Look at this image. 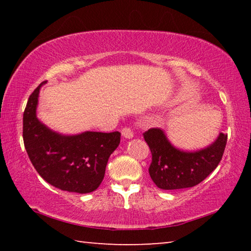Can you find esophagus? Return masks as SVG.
Instances as JSON below:
<instances>
[{"label": "esophagus", "mask_w": 251, "mask_h": 251, "mask_svg": "<svg viewBox=\"0 0 251 251\" xmlns=\"http://www.w3.org/2000/svg\"><path fill=\"white\" fill-rule=\"evenodd\" d=\"M122 135L124 136L125 138H131L134 136V131L131 130L130 127H124V128L122 129Z\"/></svg>", "instance_id": "34e87169"}]
</instances>
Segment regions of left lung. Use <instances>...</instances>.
<instances>
[{"instance_id": "8db88e82", "label": "left lung", "mask_w": 251, "mask_h": 251, "mask_svg": "<svg viewBox=\"0 0 251 251\" xmlns=\"http://www.w3.org/2000/svg\"><path fill=\"white\" fill-rule=\"evenodd\" d=\"M143 136L151 152V178L158 188L166 190L189 188L201 182L218 166L227 144V134L222 133L211 146L186 152L172 146L159 128L148 129Z\"/></svg>"}]
</instances>
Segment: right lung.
<instances>
[{
	"label": "right lung",
	"instance_id": "obj_1",
	"mask_svg": "<svg viewBox=\"0 0 251 251\" xmlns=\"http://www.w3.org/2000/svg\"><path fill=\"white\" fill-rule=\"evenodd\" d=\"M43 83L29 95L23 114V141L29 160L40 176L56 188L79 194L94 192L104 179L110 154L120 145L121 133L62 136L50 130L36 118Z\"/></svg>",
	"mask_w": 251,
	"mask_h": 251
}]
</instances>
